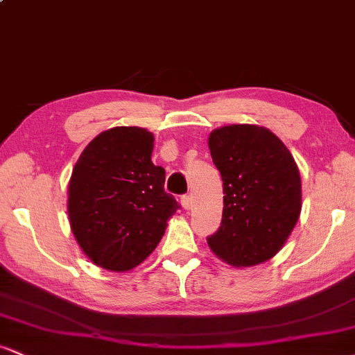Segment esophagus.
Wrapping results in <instances>:
<instances>
[{
  "mask_svg": "<svg viewBox=\"0 0 355 355\" xmlns=\"http://www.w3.org/2000/svg\"><path fill=\"white\" fill-rule=\"evenodd\" d=\"M180 203H182L183 209L190 210V207H191V198H190V195H183V197L180 198Z\"/></svg>",
  "mask_w": 355,
  "mask_h": 355,
  "instance_id": "esophagus-1",
  "label": "esophagus"
}]
</instances>
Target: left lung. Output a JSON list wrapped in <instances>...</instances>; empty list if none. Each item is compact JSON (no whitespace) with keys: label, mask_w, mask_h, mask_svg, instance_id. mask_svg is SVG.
<instances>
[{"label":"left lung","mask_w":355,"mask_h":355,"mask_svg":"<svg viewBox=\"0 0 355 355\" xmlns=\"http://www.w3.org/2000/svg\"><path fill=\"white\" fill-rule=\"evenodd\" d=\"M209 148L223 182L222 223L207 239L210 250L234 267L267 262L287 242L302 209L294 157L259 125L214 130Z\"/></svg>","instance_id":"obj_1"}]
</instances>
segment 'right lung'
<instances>
[{"label": "right lung", "instance_id": "add662e5", "mask_svg": "<svg viewBox=\"0 0 355 355\" xmlns=\"http://www.w3.org/2000/svg\"><path fill=\"white\" fill-rule=\"evenodd\" d=\"M153 133L115 126L93 138L68 185L71 232L93 263L126 272L155 250L178 203L153 165Z\"/></svg>", "mask_w": 355, "mask_h": 355}]
</instances>
